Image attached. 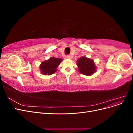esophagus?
I'll return each instance as SVG.
<instances>
[{
    "label": "esophagus",
    "mask_w": 133,
    "mask_h": 133,
    "mask_svg": "<svg viewBox=\"0 0 133 133\" xmlns=\"http://www.w3.org/2000/svg\"><path fill=\"white\" fill-rule=\"evenodd\" d=\"M66 58H67V59H71V56H70V55H66Z\"/></svg>",
    "instance_id": "1"
}]
</instances>
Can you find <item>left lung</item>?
I'll return each instance as SVG.
<instances>
[{"instance_id":"left-lung-1","label":"left lung","mask_w":133,"mask_h":133,"mask_svg":"<svg viewBox=\"0 0 133 133\" xmlns=\"http://www.w3.org/2000/svg\"><path fill=\"white\" fill-rule=\"evenodd\" d=\"M76 62L78 70L82 74L90 76L96 72V66L92 59L83 56L79 58Z\"/></svg>"}]
</instances>
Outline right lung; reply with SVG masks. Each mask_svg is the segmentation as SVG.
I'll return each instance as SVG.
<instances>
[{
  "label": "right lung",
  "mask_w": 133,
  "mask_h": 133,
  "mask_svg": "<svg viewBox=\"0 0 133 133\" xmlns=\"http://www.w3.org/2000/svg\"><path fill=\"white\" fill-rule=\"evenodd\" d=\"M63 59L51 57L49 59L41 63L39 66L40 70L43 75H50L57 71V68L62 62Z\"/></svg>",
  "instance_id": "1"
}]
</instances>
